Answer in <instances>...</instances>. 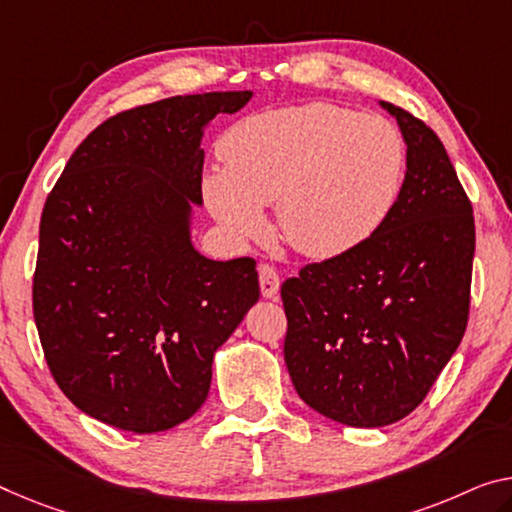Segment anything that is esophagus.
I'll list each match as a JSON object with an SVG mask.
<instances>
[{
    "mask_svg": "<svg viewBox=\"0 0 512 512\" xmlns=\"http://www.w3.org/2000/svg\"><path fill=\"white\" fill-rule=\"evenodd\" d=\"M258 281H261L263 297H267V300H274V297H277V293H279V286H281L277 267L267 265V263L258 265Z\"/></svg>",
    "mask_w": 512,
    "mask_h": 512,
    "instance_id": "34e87169",
    "label": "esophagus"
}]
</instances>
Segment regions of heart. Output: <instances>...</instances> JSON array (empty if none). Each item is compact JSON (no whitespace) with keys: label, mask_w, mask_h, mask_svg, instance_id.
Masks as SVG:
<instances>
[{"label":"heart","mask_w":512,"mask_h":512,"mask_svg":"<svg viewBox=\"0 0 512 512\" xmlns=\"http://www.w3.org/2000/svg\"><path fill=\"white\" fill-rule=\"evenodd\" d=\"M224 169L203 178L217 222L240 238L265 231L277 203L283 238L311 258L359 247L403 190L407 146L384 116L316 102L235 123L219 141Z\"/></svg>","instance_id":"1"}]
</instances>
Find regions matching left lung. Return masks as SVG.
Instances as JSON below:
<instances>
[{"label": "left lung", "instance_id": "1", "mask_svg": "<svg viewBox=\"0 0 512 512\" xmlns=\"http://www.w3.org/2000/svg\"><path fill=\"white\" fill-rule=\"evenodd\" d=\"M403 190L359 247L304 265L281 286L295 391L327 419L380 428L428 396L465 336L476 229L439 137L403 107Z\"/></svg>", "mask_w": 512, "mask_h": 512}]
</instances>
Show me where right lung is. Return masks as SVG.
<instances>
[{
    "mask_svg": "<svg viewBox=\"0 0 512 512\" xmlns=\"http://www.w3.org/2000/svg\"><path fill=\"white\" fill-rule=\"evenodd\" d=\"M251 91L174 96L100 123L47 194L31 286L47 368L84 414L148 435L206 403L212 355L258 302L254 258L210 261L203 128Z\"/></svg>",
    "mask_w": 512,
    "mask_h": 512,
    "instance_id": "add662e5",
    "label": "right lung"
}]
</instances>
